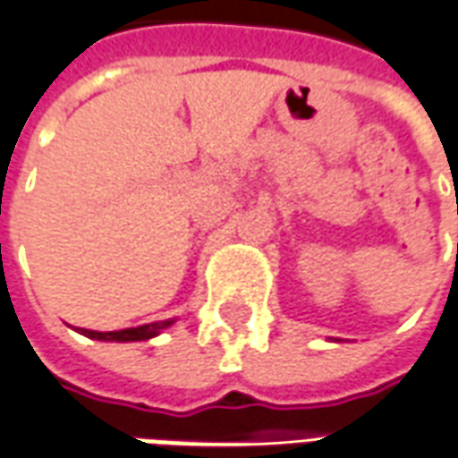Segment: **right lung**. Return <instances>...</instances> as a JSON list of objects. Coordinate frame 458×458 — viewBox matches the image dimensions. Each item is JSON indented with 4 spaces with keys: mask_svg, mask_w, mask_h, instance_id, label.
Listing matches in <instances>:
<instances>
[{
    "mask_svg": "<svg viewBox=\"0 0 458 458\" xmlns=\"http://www.w3.org/2000/svg\"><path fill=\"white\" fill-rule=\"evenodd\" d=\"M168 325H174V319H163V322H151V325H140V327H129V329H116V332H94V329H79L81 335L91 337V340H104V342H140L151 340L156 337L161 329Z\"/></svg>",
    "mask_w": 458,
    "mask_h": 458,
    "instance_id": "obj_1",
    "label": "right lung"
}]
</instances>
